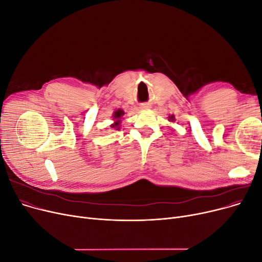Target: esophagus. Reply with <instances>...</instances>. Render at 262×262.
<instances>
[{"label": "esophagus", "instance_id": "34e87169", "mask_svg": "<svg viewBox=\"0 0 262 262\" xmlns=\"http://www.w3.org/2000/svg\"><path fill=\"white\" fill-rule=\"evenodd\" d=\"M140 108L141 110H148V108H150V105H149L148 103H143V104L140 105Z\"/></svg>", "mask_w": 262, "mask_h": 262}]
</instances>
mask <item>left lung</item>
I'll list each match as a JSON object with an SVG mask.
<instances>
[{
  "mask_svg": "<svg viewBox=\"0 0 262 262\" xmlns=\"http://www.w3.org/2000/svg\"><path fill=\"white\" fill-rule=\"evenodd\" d=\"M168 120L171 121V122L175 121V116H173V115H169V116H168Z\"/></svg>",
  "mask_w": 262,
  "mask_h": 262,
  "instance_id": "8db88e82",
  "label": "left lung"
}]
</instances>
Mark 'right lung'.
<instances>
[{"instance_id": "right-lung-1", "label": "right lung", "mask_w": 262, "mask_h": 262, "mask_svg": "<svg viewBox=\"0 0 262 262\" xmlns=\"http://www.w3.org/2000/svg\"><path fill=\"white\" fill-rule=\"evenodd\" d=\"M124 115V112L121 108H118L117 111L114 112L113 114V120H115L114 123L111 124L112 128H116V130L120 129V122H121V117Z\"/></svg>"}]
</instances>
